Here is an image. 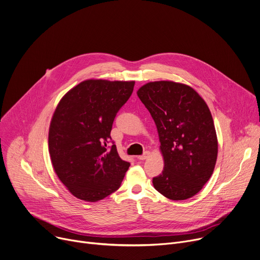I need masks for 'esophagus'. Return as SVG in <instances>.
<instances>
[{"label": "esophagus", "mask_w": 260, "mask_h": 260, "mask_svg": "<svg viewBox=\"0 0 260 260\" xmlns=\"http://www.w3.org/2000/svg\"><path fill=\"white\" fill-rule=\"evenodd\" d=\"M149 154H150L149 152L146 151V152H145L143 155H139L137 158H138V159H140V160H145V159H146L148 156H149Z\"/></svg>", "instance_id": "34e87169"}]
</instances>
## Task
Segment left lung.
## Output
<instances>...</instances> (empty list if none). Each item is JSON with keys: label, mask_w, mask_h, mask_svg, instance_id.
<instances>
[{"label": "left lung", "mask_w": 260, "mask_h": 260, "mask_svg": "<svg viewBox=\"0 0 260 260\" xmlns=\"http://www.w3.org/2000/svg\"><path fill=\"white\" fill-rule=\"evenodd\" d=\"M157 127L165 167L154 188L173 201L196 196L211 178L218 141L210 109L190 86L154 81L137 91Z\"/></svg>", "instance_id": "1"}]
</instances>
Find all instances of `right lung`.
Segmentation results:
<instances>
[{"label":"right lung","instance_id":"right-lung-1","mask_svg":"<svg viewBox=\"0 0 260 260\" xmlns=\"http://www.w3.org/2000/svg\"><path fill=\"white\" fill-rule=\"evenodd\" d=\"M134 86L135 81L89 79L59 101L49 126V154L55 174L75 198L98 202L120 187L131 164L108 143Z\"/></svg>","mask_w":260,"mask_h":260}]
</instances>
